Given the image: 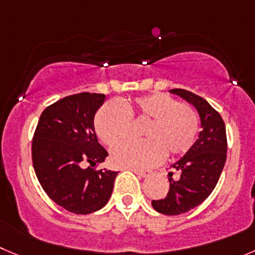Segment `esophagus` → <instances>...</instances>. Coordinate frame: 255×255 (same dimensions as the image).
I'll use <instances>...</instances> for the list:
<instances>
[{"instance_id":"34e87169","label":"esophagus","mask_w":255,"mask_h":255,"mask_svg":"<svg viewBox=\"0 0 255 255\" xmlns=\"http://www.w3.org/2000/svg\"><path fill=\"white\" fill-rule=\"evenodd\" d=\"M132 171H134V173H135V174H136V175H137V176H139V178H147V176H149V175H150V173H149V171H142V170H135V169H134V170H132Z\"/></svg>"}]
</instances>
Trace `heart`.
I'll use <instances>...</instances> for the list:
<instances>
[{
  "label": "heart",
  "instance_id": "1",
  "mask_svg": "<svg viewBox=\"0 0 255 255\" xmlns=\"http://www.w3.org/2000/svg\"><path fill=\"white\" fill-rule=\"evenodd\" d=\"M149 120L144 140H126L111 151L116 166L140 170L155 165L165 151L171 156L185 154L199 134V118L185 104L165 94H152L131 103L105 104L95 116V130L106 145L118 144L129 134L131 118Z\"/></svg>",
  "mask_w": 255,
  "mask_h": 255
}]
</instances>
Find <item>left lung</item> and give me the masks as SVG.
<instances>
[{
  "instance_id": "obj_1",
  "label": "left lung",
  "mask_w": 255,
  "mask_h": 255,
  "mask_svg": "<svg viewBox=\"0 0 255 255\" xmlns=\"http://www.w3.org/2000/svg\"><path fill=\"white\" fill-rule=\"evenodd\" d=\"M169 93L180 96L196 109L202 126L191 149L171 165L178 179H173V173L168 174L169 193L151 202L152 208L161 214L179 215L202 204L214 190L227 160V132L222 116L207 100L181 89Z\"/></svg>"
}]
</instances>
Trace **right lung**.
Returning a JSON list of instances; mask_svg holds the SVG:
<instances>
[{"label":"right lung","instance_id":"obj_1","mask_svg":"<svg viewBox=\"0 0 255 255\" xmlns=\"http://www.w3.org/2000/svg\"><path fill=\"white\" fill-rule=\"evenodd\" d=\"M104 101L103 94L66 96L42 111L33 135V169L41 186L57 205L75 214L105 207L118 175L93 169L108 156L94 126Z\"/></svg>","mask_w":255,"mask_h":255}]
</instances>
